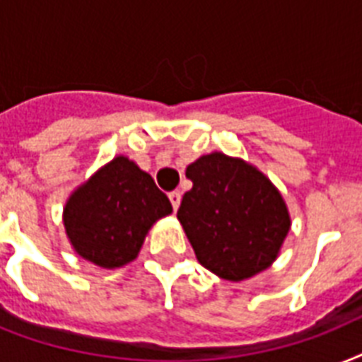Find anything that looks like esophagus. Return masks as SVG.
<instances>
[{"mask_svg": "<svg viewBox=\"0 0 362 362\" xmlns=\"http://www.w3.org/2000/svg\"><path fill=\"white\" fill-rule=\"evenodd\" d=\"M169 199H170V204H173V209H175V212L178 210V206H180V192H170L169 193Z\"/></svg>", "mask_w": 362, "mask_h": 362, "instance_id": "esophagus-1", "label": "esophagus"}]
</instances>
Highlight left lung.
Instances as JSON below:
<instances>
[{
  "label": "left lung",
  "mask_w": 362,
  "mask_h": 362,
  "mask_svg": "<svg viewBox=\"0 0 362 362\" xmlns=\"http://www.w3.org/2000/svg\"><path fill=\"white\" fill-rule=\"evenodd\" d=\"M186 176L193 187L176 216L199 263L229 281L269 269L291 229L289 209L269 176L223 152L195 159Z\"/></svg>",
  "instance_id": "left-lung-1"
}]
</instances>
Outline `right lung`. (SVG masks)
<instances>
[{
  "label": "right lung",
  "instance_id": "1",
  "mask_svg": "<svg viewBox=\"0 0 362 362\" xmlns=\"http://www.w3.org/2000/svg\"><path fill=\"white\" fill-rule=\"evenodd\" d=\"M173 212L146 170L116 156L71 193L64 227L73 252L101 269L135 261L153 223Z\"/></svg>",
  "mask_w": 362,
  "mask_h": 362
}]
</instances>
